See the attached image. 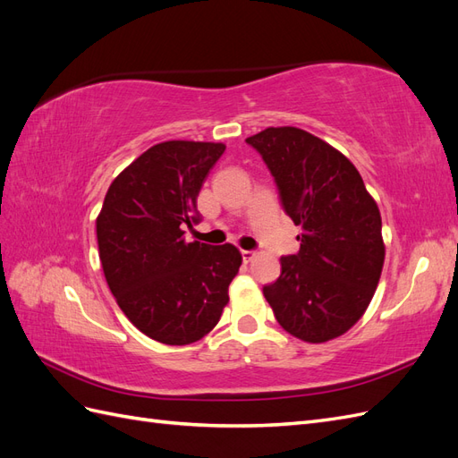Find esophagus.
<instances>
[{"instance_id": "1", "label": "esophagus", "mask_w": 458, "mask_h": 458, "mask_svg": "<svg viewBox=\"0 0 458 458\" xmlns=\"http://www.w3.org/2000/svg\"><path fill=\"white\" fill-rule=\"evenodd\" d=\"M241 254H242V261H244V263H248V261H252V259L256 258V252H252V250H242Z\"/></svg>"}]
</instances>
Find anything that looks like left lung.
<instances>
[{
    "label": "left lung",
    "mask_w": 458,
    "mask_h": 458,
    "mask_svg": "<svg viewBox=\"0 0 458 458\" xmlns=\"http://www.w3.org/2000/svg\"><path fill=\"white\" fill-rule=\"evenodd\" d=\"M246 143L269 168L286 216L301 225L300 250L281 258L263 286L279 325L321 344L350 330L374 296L384 266L382 217L355 165L298 128H267Z\"/></svg>",
    "instance_id": "8db88e82"
}]
</instances>
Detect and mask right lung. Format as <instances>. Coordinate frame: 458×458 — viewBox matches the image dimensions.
I'll use <instances>...</instances> for the list:
<instances>
[{
    "mask_svg": "<svg viewBox=\"0 0 458 458\" xmlns=\"http://www.w3.org/2000/svg\"><path fill=\"white\" fill-rule=\"evenodd\" d=\"M224 143L165 141L113 183L97 217L99 258L120 310L148 338L187 345L210 332L242 263L233 244L187 242L204 179Z\"/></svg>",
    "mask_w": 458,
    "mask_h": 458,
    "instance_id": "add662e5",
    "label": "right lung"
}]
</instances>
